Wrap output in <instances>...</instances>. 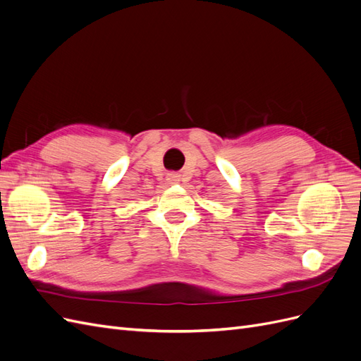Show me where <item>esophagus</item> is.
Masks as SVG:
<instances>
[{"label":"esophagus","instance_id":"esophagus-1","mask_svg":"<svg viewBox=\"0 0 361 361\" xmlns=\"http://www.w3.org/2000/svg\"><path fill=\"white\" fill-rule=\"evenodd\" d=\"M167 180L170 183H178L180 180V174L179 173H169L167 174Z\"/></svg>","mask_w":361,"mask_h":361}]
</instances>
